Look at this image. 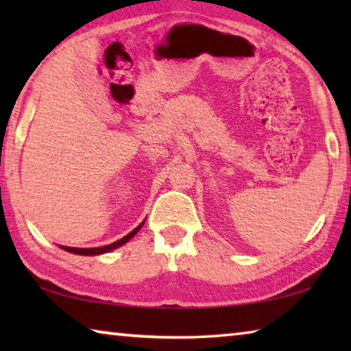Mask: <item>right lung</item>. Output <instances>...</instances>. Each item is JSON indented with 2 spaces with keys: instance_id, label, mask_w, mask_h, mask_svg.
<instances>
[{
  "instance_id": "1",
  "label": "right lung",
  "mask_w": 351,
  "mask_h": 351,
  "mask_svg": "<svg viewBox=\"0 0 351 351\" xmlns=\"http://www.w3.org/2000/svg\"><path fill=\"white\" fill-rule=\"evenodd\" d=\"M142 226H144V221H142V223L138 226V228L133 229L132 232L123 237V239L117 240V241H114V243H111V245L102 246V247H69V246H60V247L64 249V251L73 252V254H79V255H99V254H105V252L112 251V249H117L119 246L125 245V243H127L128 240H132L133 237H134L136 234H138V230L142 228Z\"/></svg>"
}]
</instances>
